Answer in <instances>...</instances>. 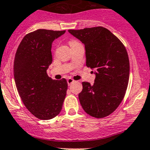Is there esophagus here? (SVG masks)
<instances>
[{
  "mask_svg": "<svg viewBox=\"0 0 150 150\" xmlns=\"http://www.w3.org/2000/svg\"><path fill=\"white\" fill-rule=\"evenodd\" d=\"M67 84H68V86H70L71 84L72 83H74V80L73 79H72V78H68L67 80Z\"/></svg>",
  "mask_w": 150,
  "mask_h": 150,
  "instance_id": "obj_1",
  "label": "esophagus"
}]
</instances>
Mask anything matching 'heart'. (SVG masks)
<instances>
[{"label": "heart", "instance_id": "b5f03b06", "mask_svg": "<svg viewBox=\"0 0 150 150\" xmlns=\"http://www.w3.org/2000/svg\"><path fill=\"white\" fill-rule=\"evenodd\" d=\"M77 43L76 41H74V40H72V41H70L69 42V44H72V43Z\"/></svg>", "mask_w": 150, "mask_h": 150}]
</instances>
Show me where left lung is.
<instances>
[{
    "label": "left lung",
    "mask_w": 150,
    "mask_h": 150,
    "mask_svg": "<svg viewBox=\"0 0 150 150\" xmlns=\"http://www.w3.org/2000/svg\"><path fill=\"white\" fill-rule=\"evenodd\" d=\"M68 32L83 43L86 66L95 69L93 84L82 83L80 103L92 117L108 116L120 105L128 87L130 64L126 49L115 35L102 27Z\"/></svg>",
    "instance_id": "1"
}]
</instances>
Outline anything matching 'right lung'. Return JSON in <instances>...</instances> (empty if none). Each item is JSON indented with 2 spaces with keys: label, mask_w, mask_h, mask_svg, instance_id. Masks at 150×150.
<instances>
[{
  "label": "right lung",
  "mask_w": 150,
  "mask_h": 150,
  "mask_svg": "<svg viewBox=\"0 0 150 150\" xmlns=\"http://www.w3.org/2000/svg\"><path fill=\"white\" fill-rule=\"evenodd\" d=\"M63 31L40 30L26 35L16 50L13 76L19 94L26 108L40 120L59 114L67 94V82L51 79L46 71L52 63L51 46Z\"/></svg>",
  "instance_id": "1"
}]
</instances>
